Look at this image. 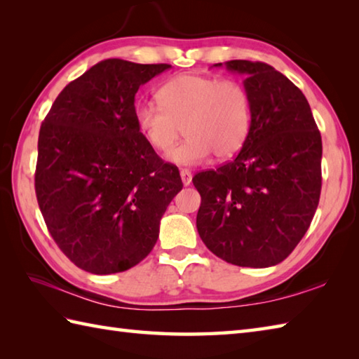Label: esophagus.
I'll return each mask as SVG.
<instances>
[{
    "mask_svg": "<svg viewBox=\"0 0 359 359\" xmlns=\"http://www.w3.org/2000/svg\"><path fill=\"white\" fill-rule=\"evenodd\" d=\"M180 177H182V182H184L185 187L191 185V180H193L191 171H189V170H180Z\"/></svg>",
    "mask_w": 359,
    "mask_h": 359,
    "instance_id": "1",
    "label": "esophagus"
}]
</instances>
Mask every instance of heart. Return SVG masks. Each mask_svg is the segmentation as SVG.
<instances>
[{
	"label": "heart",
	"mask_w": 359,
	"mask_h": 359,
	"mask_svg": "<svg viewBox=\"0 0 359 359\" xmlns=\"http://www.w3.org/2000/svg\"><path fill=\"white\" fill-rule=\"evenodd\" d=\"M160 104L142 102L134 108L137 128L152 148L172 147L184 126L187 139L166 154L180 166L201 165L211 157L236 154L251 128V98L242 83L187 74L158 89Z\"/></svg>",
	"instance_id": "b5f03b06"
}]
</instances>
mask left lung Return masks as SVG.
<instances>
[{"mask_svg": "<svg viewBox=\"0 0 359 359\" xmlns=\"http://www.w3.org/2000/svg\"><path fill=\"white\" fill-rule=\"evenodd\" d=\"M225 67L245 75L251 128L236 158L193 177L202 197L196 225L217 257L264 269L292 253L315 216L321 134L306 95L273 66L231 60Z\"/></svg>", "mask_w": 359, "mask_h": 359, "instance_id": "obj_1", "label": "left lung"}]
</instances>
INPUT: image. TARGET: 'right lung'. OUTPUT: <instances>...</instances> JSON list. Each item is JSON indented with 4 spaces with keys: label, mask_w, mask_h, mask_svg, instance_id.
<instances>
[{
    "label": "right lung",
    "mask_w": 359,
    "mask_h": 359,
    "mask_svg": "<svg viewBox=\"0 0 359 359\" xmlns=\"http://www.w3.org/2000/svg\"><path fill=\"white\" fill-rule=\"evenodd\" d=\"M170 65L97 63L55 98L40 128L35 193L60 250L94 274L129 270L158 238L182 184L137 128V90Z\"/></svg>",
    "instance_id": "right-lung-1"
}]
</instances>
